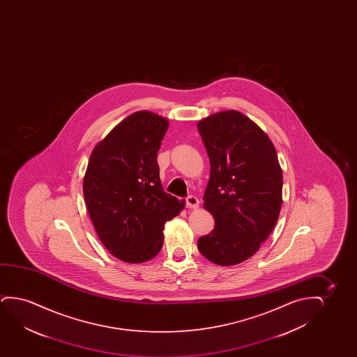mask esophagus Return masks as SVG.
I'll return each instance as SVG.
<instances>
[{"mask_svg":"<svg viewBox=\"0 0 357 357\" xmlns=\"http://www.w3.org/2000/svg\"><path fill=\"white\" fill-rule=\"evenodd\" d=\"M185 204L188 208H194V210H195V208L199 207V204H200V202H199V199H197L196 196L190 195L186 197Z\"/></svg>","mask_w":357,"mask_h":357,"instance_id":"obj_1","label":"esophagus"}]
</instances>
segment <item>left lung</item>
I'll return each mask as SVG.
<instances>
[{
	"instance_id": "1",
	"label": "left lung",
	"mask_w": 357,
	"mask_h": 357,
	"mask_svg": "<svg viewBox=\"0 0 357 357\" xmlns=\"http://www.w3.org/2000/svg\"><path fill=\"white\" fill-rule=\"evenodd\" d=\"M197 129L211 163L204 206L215 218L197 248L211 262L233 266L256 254L275 227L283 173L269 137L243 113H215Z\"/></svg>"
}]
</instances>
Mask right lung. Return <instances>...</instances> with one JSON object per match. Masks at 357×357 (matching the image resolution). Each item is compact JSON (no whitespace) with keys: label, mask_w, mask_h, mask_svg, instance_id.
Listing matches in <instances>:
<instances>
[{"label":"right lung","mask_w":357,"mask_h":357,"mask_svg":"<svg viewBox=\"0 0 357 357\" xmlns=\"http://www.w3.org/2000/svg\"><path fill=\"white\" fill-rule=\"evenodd\" d=\"M168 121L139 111L119 123L91 152L83 181L89 215L105 248L128 264L153 259L167 220L185 200L163 190L157 152Z\"/></svg>","instance_id":"right-lung-1"}]
</instances>
